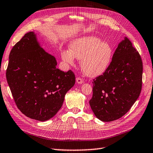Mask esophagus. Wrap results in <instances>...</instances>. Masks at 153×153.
<instances>
[{
    "mask_svg": "<svg viewBox=\"0 0 153 153\" xmlns=\"http://www.w3.org/2000/svg\"><path fill=\"white\" fill-rule=\"evenodd\" d=\"M76 81L77 83H79V84H82V83L84 82L83 81V79L80 77H77L76 79Z\"/></svg>",
    "mask_w": 153,
    "mask_h": 153,
    "instance_id": "esophagus-1",
    "label": "esophagus"
}]
</instances>
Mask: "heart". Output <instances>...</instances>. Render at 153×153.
<instances>
[{"instance_id": "heart-1", "label": "heart", "mask_w": 153, "mask_h": 153, "mask_svg": "<svg viewBox=\"0 0 153 153\" xmlns=\"http://www.w3.org/2000/svg\"><path fill=\"white\" fill-rule=\"evenodd\" d=\"M113 49L107 42L94 36L76 39L70 45V51L61 53L63 61L73 65L74 57L81 59L80 66L86 75L97 76L103 74L111 64Z\"/></svg>"}]
</instances>
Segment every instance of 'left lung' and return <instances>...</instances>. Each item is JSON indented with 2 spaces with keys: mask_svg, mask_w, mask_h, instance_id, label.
<instances>
[{
  "mask_svg": "<svg viewBox=\"0 0 153 153\" xmlns=\"http://www.w3.org/2000/svg\"><path fill=\"white\" fill-rule=\"evenodd\" d=\"M142 80L140 55L125 37L118 45L108 68L93 79L89 104L95 116L104 122L124 116L139 98Z\"/></svg>",
  "mask_w": 153,
  "mask_h": 153,
  "instance_id": "1",
  "label": "left lung"
}]
</instances>
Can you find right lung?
Returning a JSON list of instances; mask_svg holds the SVG:
<instances>
[{"label": "right lung", "mask_w": 153, "mask_h": 153, "mask_svg": "<svg viewBox=\"0 0 153 153\" xmlns=\"http://www.w3.org/2000/svg\"><path fill=\"white\" fill-rule=\"evenodd\" d=\"M56 65V59L41 47L33 32L26 33L10 51L6 76L14 102L25 116L45 121L61 108L75 75Z\"/></svg>", "instance_id": "1"}]
</instances>
